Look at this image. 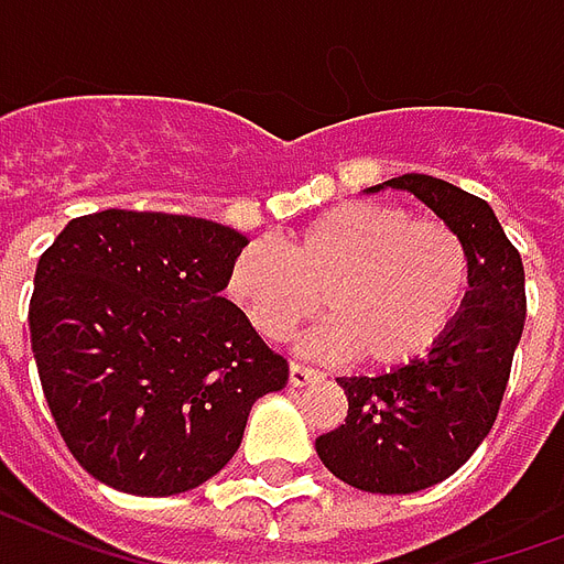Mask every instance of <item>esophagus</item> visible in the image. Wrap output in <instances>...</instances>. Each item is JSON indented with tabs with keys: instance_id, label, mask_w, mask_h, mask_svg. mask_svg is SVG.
<instances>
[{
	"instance_id": "esophagus-1",
	"label": "esophagus",
	"mask_w": 564,
	"mask_h": 564,
	"mask_svg": "<svg viewBox=\"0 0 564 564\" xmlns=\"http://www.w3.org/2000/svg\"><path fill=\"white\" fill-rule=\"evenodd\" d=\"M317 378H321V371H315V368L300 366V362H291V366H288V383H291V387H306V383H315Z\"/></svg>"
}]
</instances>
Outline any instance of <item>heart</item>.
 <instances>
[{
    "mask_svg": "<svg viewBox=\"0 0 564 564\" xmlns=\"http://www.w3.org/2000/svg\"><path fill=\"white\" fill-rule=\"evenodd\" d=\"M469 288V252L452 226L375 202L317 214L285 247L252 240L226 273L228 300L258 336L279 341L321 306L306 347L359 366H408L437 345Z\"/></svg>",
    "mask_w": 564,
    "mask_h": 564,
    "instance_id": "b5f03b06",
    "label": "heart"
}]
</instances>
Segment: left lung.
I'll use <instances>...</instances> for the list:
<instances>
[{
    "label": "left lung",
    "instance_id": "8db88e82",
    "mask_svg": "<svg viewBox=\"0 0 564 564\" xmlns=\"http://www.w3.org/2000/svg\"><path fill=\"white\" fill-rule=\"evenodd\" d=\"M383 186L413 193L458 231L469 291L425 357L378 378H338L347 416L315 448L350 488L416 494L458 473L497 422L527 321V276L485 198L431 175L392 177L366 193Z\"/></svg>",
    "mask_w": 564,
    "mask_h": 564
}]
</instances>
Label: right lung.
Wrapping results in <instances>:
<instances>
[{"label":"right lung","instance_id":"obj_1","mask_svg":"<svg viewBox=\"0 0 564 564\" xmlns=\"http://www.w3.org/2000/svg\"><path fill=\"white\" fill-rule=\"evenodd\" d=\"M240 231L210 219L76 217L35 270L29 333L50 413L79 467L172 497L235 458L249 410L288 362L223 297Z\"/></svg>","mask_w":564,"mask_h":564}]
</instances>
